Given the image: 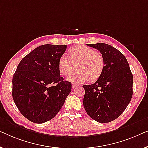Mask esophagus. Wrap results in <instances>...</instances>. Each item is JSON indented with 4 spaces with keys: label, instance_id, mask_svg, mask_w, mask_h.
I'll return each mask as SVG.
<instances>
[{
    "label": "esophagus",
    "instance_id": "1",
    "mask_svg": "<svg viewBox=\"0 0 148 148\" xmlns=\"http://www.w3.org/2000/svg\"><path fill=\"white\" fill-rule=\"evenodd\" d=\"M72 88H76V87H78V84H72Z\"/></svg>",
    "mask_w": 148,
    "mask_h": 148
}]
</instances>
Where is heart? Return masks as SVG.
Segmentation results:
<instances>
[{"label": "heart", "instance_id": "b5f03b06", "mask_svg": "<svg viewBox=\"0 0 148 148\" xmlns=\"http://www.w3.org/2000/svg\"><path fill=\"white\" fill-rule=\"evenodd\" d=\"M67 56H62L58 61V69L63 76H68L77 66V71L70 75L67 80L75 83H83L87 80L93 82L99 79L105 67L103 56L95 49L84 45L72 47Z\"/></svg>", "mask_w": 148, "mask_h": 148}]
</instances>
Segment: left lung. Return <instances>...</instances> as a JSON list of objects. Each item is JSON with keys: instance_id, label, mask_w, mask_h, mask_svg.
<instances>
[{"instance_id": "left-lung-1", "label": "left lung", "mask_w": 148, "mask_h": 148, "mask_svg": "<svg viewBox=\"0 0 148 148\" xmlns=\"http://www.w3.org/2000/svg\"><path fill=\"white\" fill-rule=\"evenodd\" d=\"M87 45L101 53L105 67L94 84L83 86V105L92 119L106 123L116 119L127 107L134 78L127 60L118 49L103 43Z\"/></svg>"}]
</instances>
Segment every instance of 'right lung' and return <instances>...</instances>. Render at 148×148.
Masks as SVG:
<instances>
[{"instance_id": "add662e5", "label": "right lung", "mask_w": 148, "mask_h": 148, "mask_svg": "<svg viewBox=\"0 0 148 148\" xmlns=\"http://www.w3.org/2000/svg\"><path fill=\"white\" fill-rule=\"evenodd\" d=\"M66 45L45 44L24 57L12 77V99L21 113L35 123L55 116L72 90L60 76L58 61Z\"/></svg>"}]
</instances>
